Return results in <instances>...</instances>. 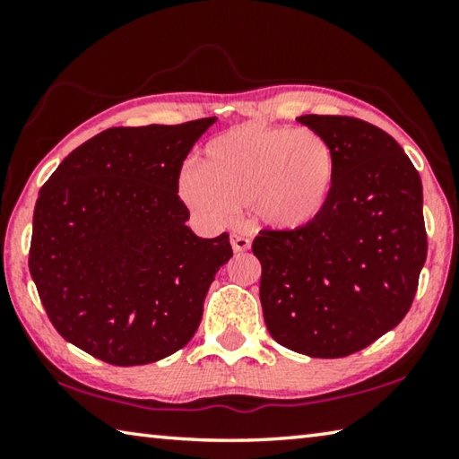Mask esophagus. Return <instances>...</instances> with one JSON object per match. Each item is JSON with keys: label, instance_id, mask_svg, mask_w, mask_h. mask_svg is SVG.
Wrapping results in <instances>:
<instances>
[{"label": "esophagus", "instance_id": "esophagus-1", "mask_svg": "<svg viewBox=\"0 0 459 459\" xmlns=\"http://www.w3.org/2000/svg\"><path fill=\"white\" fill-rule=\"evenodd\" d=\"M230 243H232V248H235V253H245L251 248V240L243 235H237V232L230 237Z\"/></svg>", "mask_w": 459, "mask_h": 459}]
</instances>
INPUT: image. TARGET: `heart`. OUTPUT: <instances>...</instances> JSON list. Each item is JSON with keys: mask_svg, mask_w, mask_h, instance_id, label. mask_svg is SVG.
I'll return each mask as SVG.
<instances>
[{"mask_svg": "<svg viewBox=\"0 0 459 459\" xmlns=\"http://www.w3.org/2000/svg\"><path fill=\"white\" fill-rule=\"evenodd\" d=\"M336 178V153L320 131L247 123L206 143L180 194L211 219L251 206L267 229L295 232L325 212Z\"/></svg>", "mask_w": 459, "mask_h": 459, "instance_id": "1", "label": "heart"}]
</instances>
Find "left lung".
Instances as JSON below:
<instances>
[{
	"label": "left lung",
	"mask_w": 459,
	"mask_h": 459,
	"mask_svg": "<svg viewBox=\"0 0 459 459\" xmlns=\"http://www.w3.org/2000/svg\"><path fill=\"white\" fill-rule=\"evenodd\" d=\"M338 161L336 190L312 227L261 230L259 298L277 344L342 359L393 330L413 304L427 257L423 186L383 129L342 115H301Z\"/></svg>",
	"instance_id": "obj_1"
}]
</instances>
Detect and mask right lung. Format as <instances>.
I'll return each mask as SVG.
<instances>
[{"instance_id": "right-lung-1", "label": "right lung", "mask_w": 459, "mask_h": 459, "mask_svg": "<svg viewBox=\"0 0 459 459\" xmlns=\"http://www.w3.org/2000/svg\"><path fill=\"white\" fill-rule=\"evenodd\" d=\"M214 121L105 129L38 194L30 273L56 332L99 360L150 364L198 330L232 248L227 232L200 238L186 227L178 182Z\"/></svg>"}]
</instances>
